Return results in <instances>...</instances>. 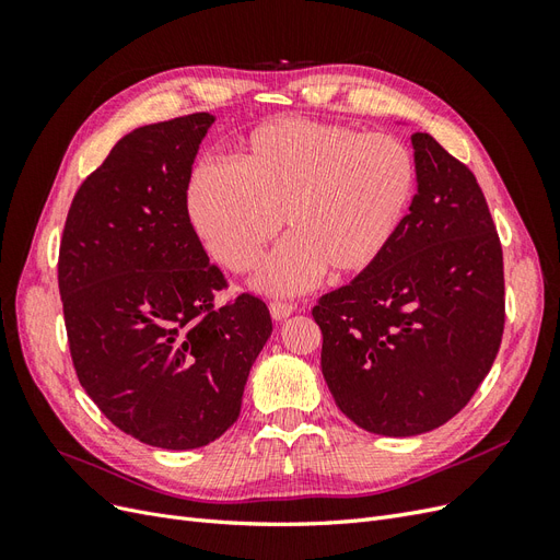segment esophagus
<instances>
[{
    "label": "esophagus",
    "mask_w": 560,
    "mask_h": 560,
    "mask_svg": "<svg viewBox=\"0 0 560 560\" xmlns=\"http://www.w3.org/2000/svg\"><path fill=\"white\" fill-rule=\"evenodd\" d=\"M268 308H270V315H273V319H284V317H290L294 313L292 303H284V301H273Z\"/></svg>",
    "instance_id": "1"
}]
</instances>
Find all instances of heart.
I'll return each mask as SVG.
<instances>
[{
	"instance_id": "heart-1",
	"label": "heart",
	"mask_w": 560,
	"mask_h": 560,
	"mask_svg": "<svg viewBox=\"0 0 560 560\" xmlns=\"http://www.w3.org/2000/svg\"><path fill=\"white\" fill-rule=\"evenodd\" d=\"M416 161L385 132L311 118H276L235 147L229 165L206 163L186 189V212L210 257L247 273L276 238L257 287L296 294L322 276L352 278L374 266L404 222Z\"/></svg>"
}]
</instances>
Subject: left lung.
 Returning a JSON list of instances; mask_svg holds the SVG:
<instances>
[{
    "label": "left lung",
    "instance_id": "1",
    "mask_svg": "<svg viewBox=\"0 0 560 560\" xmlns=\"http://www.w3.org/2000/svg\"><path fill=\"white\" fill-rule=\"evenodd\" d=\"M418 194L383 257L317 301L322 374L354 425L416 436L463 411L504 329L502 245L477 177L413 132Z\"/></svg>",
    "mask_w": 560,
    "mask_h": 560
}]
</instances>
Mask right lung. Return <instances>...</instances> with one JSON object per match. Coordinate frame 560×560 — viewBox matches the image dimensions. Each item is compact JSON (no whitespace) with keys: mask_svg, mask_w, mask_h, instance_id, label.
I'll list each match as a JSON object with an SVG mask.
<instances>
[{"mask_svg":"<svg viewBox=\"0 0 560 560\" xmlns=\"http://www.w3.org/2000/svg\"><path fill=\"white\" fill-rule=\"evenodd\" d=\"M208 112L135 128L72 200L58 287L79 383L142 444L208 446L241 416L243 389L273 322L226 287L186 212Z\"/></svg>","mask_w":560,"mask_h":560,"instance_id":"1","label":"right lung"}]
</instances>
